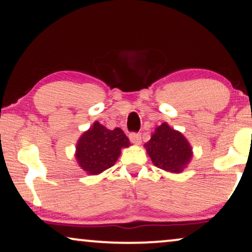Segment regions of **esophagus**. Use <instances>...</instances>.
I'll return each mask as SVG.
<instances>
[{"instance_id": "34e87169", "label": "esophagus", "mask_w": 252, "mask_h": 252, "mask_svg": "<svg viewBox=\"0 0 252 252\" xmlns=\"http://www.w3.org/2000/svg\"><path fill=\"white\" fill-rule=\"evenodd\" d=\"M129 138H130V140L133 142V144L140 145V142H141V134H140V133L131 132V133L129 134Z\"/></svg>"}]
</instances>
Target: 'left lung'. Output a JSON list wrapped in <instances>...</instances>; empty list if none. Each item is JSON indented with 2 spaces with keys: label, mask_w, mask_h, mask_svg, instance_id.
Wrapping results in <instances>:
<instances>
[{
  "label": "left lung",
  "mask_w": 252,
  "mask_h": 252,
  "mask_svg": "<svg viewBox=\"0 0 252 252\" xmlns=\"http://www.w3.org/2000/svg\"><path fill=\"white\" fill-rule=\"evenodd\" d=\"M145 147L155 166L173 173H180L192 157L187 139L166 123L156 127Z\"/></svg>",
  "instance_id": "8db88e82"
}]
</instances>
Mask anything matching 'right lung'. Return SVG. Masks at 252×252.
Masks as SVG:
<instances>
[{
  "mask_svg": "<svg viewBox=\"0 0 252 252\" xmlns=\"http://www.w3.org/2000/svg\"><path fill=\"white\" fill-rule=\"evenodd\" d=\"M130 145L120 127L108 130L99 122L82 134L77 145V160L89 174H98L113 166L122 147Z\"/></svg>",
  "mask_w": 252,
  "mask_h": 252,
  "instance_id": "right-lung-1",
  "label": "right lung"
}]
</instances>
